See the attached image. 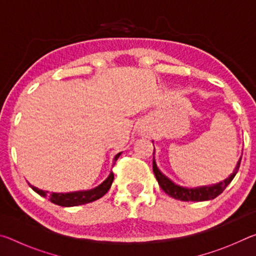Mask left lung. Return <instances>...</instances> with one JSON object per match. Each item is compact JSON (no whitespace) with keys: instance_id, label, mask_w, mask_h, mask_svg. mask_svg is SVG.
<instances>
[{"instance_id":"obj_1","label":"left lung","mask_w":256,"mask_h":256,"mask_svg":"<svg viewBox=\"0 0 256 256\" xmlns=\"http://www.w3.org/2000/svg\"><path fill=\"white\" fill-rule=\"evenodd\" d=\"M240 160H242V156L240 160H238L232 174L224 182H220V183L214 184L212 186H203V188H182L180 185H176L175 183H172L167 176H164L162 172L158 170L157 164H156V162H154V158L152 162V170H154L156 178H157L158 183L160 185V188H162L164 190V192L167 193L168 196H170L172 198H176V200H180V201H206V200H212V198H216L219 194H222L224 192V188H227L228 184L230 183L234 177H235V175L237 174L238 170H240Z\"/></svg>"}]
</instances>
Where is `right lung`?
Returning <instances> with one entry per match:
<instances>
[{"label":"right lung","mask_w":256,"mask_h":256,"mask_svg":"<svg viewBox=\"0 0 256 256\" xmlns=\"http://www.w3.org/2000/svg\"><path fill=\"white\" fill-rule=\"evenodd\" d=\"M120 156V152L115 156L114 162H116V160L118 159ZM112 180H114V172H110V176H108L100 185L92 190H81V192H72V193H50V196H47V193L48 192L38 190L37 188H34V186L30 184L29 185L34 192L44 198H48V200L52 203H54V204H58L60 206H81V204H86V203L96 201L98 198H100L102 196H105V194L108 192V190L110 188Z\"/></svg>","instance_id":"obj_1"}]
</instances>
